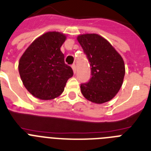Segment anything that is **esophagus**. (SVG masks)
Wrapping results in <instances>:
<instances>
[{
  "mask_svg": "<svg viewBox=\"0 0 151 151\" xmlns=\"http://www.w3.org/2000/svg\"><path fill=\"white\" fill-rule=\"evenodd\" d=\"M71 67H72V69H73V73H76V71H77V67H76V64L73 63V64L71 66Z\"/></svg>",
  "mask_w": 151,
  "mask_h": 151,
  "instance_id": "34e87169",
  "label": "esophagus"
}]
</instances>
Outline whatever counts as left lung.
<instances>
[{"mask_svg": "<svg viewBox=\"0 0 151 151\" xmlns=\"http://www.w3.org/2000/svg\"><path fill=\"white\" fill-rule=\"evenodd\" d=\"M90 62L91 78L81 85V91L87 100L102 104L113 99L123 83L125 63L121 55L105 38L95 33L77 37Z\"/></svg>", "mask_w": 151, "mask_h": 151, "instance_id": "8db88e82", "label": "left lung"}]
</instances>
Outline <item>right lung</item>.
I'll use <instances>...</instances> for the list:
<instances>
[{
  "instance_id": "right-lung-1",
  "label": "right lung",
  "mask_w": 151,
  "mask_h": 151,
  "mask_svg": "<svg viewBox=\"0 0 151 151\" xmlns=\"http://www.w3.org/2000/svg\"><path fill=\"white\" fill-rule=\"evenodd\" d=\"M67 35L47 32L36 38L18 62V71L28 91L41 100H52L63 92L67 80L73 76L71 67L64 63L60 47Z\"/></svg>"
}]
</instances>
